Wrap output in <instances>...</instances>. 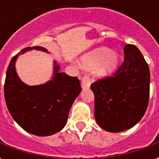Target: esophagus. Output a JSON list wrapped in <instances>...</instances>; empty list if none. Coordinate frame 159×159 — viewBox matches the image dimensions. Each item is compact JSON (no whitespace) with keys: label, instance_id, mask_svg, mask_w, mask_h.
I'll list each match as a JSON object with an SVG mask.
<instances>
[{"label":"esophagus","instance_id":"1","mask_svg":"<svg viewBox=\"0 0 159 159\" xmlns=\"http://www.w3.org/2000/svg\"><path fill=\"white\" fill-rule=\"evenodd\" d=\"M91 83L92 81L90 79V77L88 75H85V76L83 77V88H89L90 85H91Z\"/></svg>","mask_w":159,"mask_h":159}]
</instances>
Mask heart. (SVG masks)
I'll use <instances>...</instances> for the list:
<instances>
[{
  "instance_id": "1",
  "label": "heart",
  "mask_w": 159,
  "mask_h": 159,
  "mask_svg": "<svg viewBox=\"0 0 159 159\" xmlns=\"http://www.w3.org/2000/svg\"><path fill=\"white\" fill-rule=\"evenodd\" d=\"M119 55L107 48H98L83 54L80 59L81 66L87 70H94L98 76H107L117 69Z\"/></svg>"
}]
</instances>
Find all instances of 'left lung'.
Wrapping results in <instances>:
<instances>
[{
  "mask_svg": "<svg viewBox=\"0 0 159 159\" xmlns=\"http://www.w3.org/2000/svg\"><path fill=\"white\" fill-rule=\"evenodd\" d=\"M124 61L113 76L91 84L94 94V117L98 125L111 133L134 126L147 111L150 70L137 47H124Z\"/></svg>",
  "mask_w": 159,
  "mask_h": 159,
  "instance_id": "1",
  "label": "left lung"
}]
</instances>
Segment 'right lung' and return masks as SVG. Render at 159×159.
I'll list each match as a JSON object with an SVG mask.
<instances>
[{"label":"right lung","instance_id":"obj_1","mask_svg":"<svg viewBox=\"0 0 159 159\" xmlns=\"http://www.w3.org/2000/svg\"><path fill=\"white\" fill-rule=\"evenodd\" d=\"M32 49L48 52L42 47H28L12 58L6 75V104L23 129L34 135L48 136L66 126L70 109L82 88L77 76L59 72L60 67L55 60L52 78L47 83L30 86L22 82L16 71V61L19 54Z\"/></svg>","mask_w":159,"mask_h":159}]
</instances>
